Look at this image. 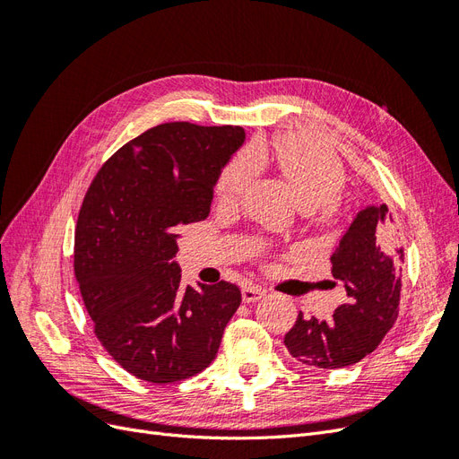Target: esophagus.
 I'll use <instances>...</instances> for the list:
<instances>
[{"instance_id": "1", "label": "esophagus", "mask_w": 459, "mask_h": 459, "mask_svg": "<svg viewBox=\"0 0 459 459\" xmlns=\"http://www.w3.org/2000/svg\"><path fill=\"white\" fill-rule=\"evenodd\" d=\"M241 295H243V302H256V300L266 297V289H262V287H258V285L248 283V285L243 287Z\"/></svg>"}]
</instances>
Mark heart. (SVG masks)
I'll return each instance as SVG.
<instances>
[{"label": "heart", "mask_w": 459, "mask_h": 459, "mask_svg": "<svg viewBox=\"0 0 459 459\" xmlns=\"http://www.w3.org/2000/svg\"><path fill=\"white\" fill-rule=\"evenodd\" d=\"M277 166L295 193L304 212H316L319 221L331 224L337 216V199L344 187V169L333 152L307 135H283L275 143ZM260 172L255 149H243L220 170L216 193L224 203L239 201Z\"/></svg>", "instance_id": "1"}]
</instances>
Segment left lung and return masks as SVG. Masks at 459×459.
Wrapping results in <instances>:
<instances>
[{
    "label": "left lung",
    "instance_id": "left-lung-1",
    "mask_svg": "<svg viewBox=\"0 0 459 459\" xmlns=\"http://www.w3.org/2000/svg\"><path fill=\"white\" fill-rule=\"evenodd\" d=\"M402 262L386 204L359 211L331 255V273L349 300L329 319L300 312L283 341L289 354L308 368L339 369L377 349L398 317Z\"/></svg>",
    "mask_w": 459,
    "mask_h": 459
}]
</instances>
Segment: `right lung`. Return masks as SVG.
<instances>
[{"mask_svg": "<svg viewBox=\"0 0 459 459\" xmlns=\"http://www.w3.org/2000/svg\"><path fill=\"white\" fill-rule=\"evenodd\" d=\"M241 126L166 122L110 157L82 203L74 273L93 331L128 373L184 381L212 364L241 304L238 285L184 287L178 230L211 212Z\"/></svg>", "mask_w": 459, "mask_h": 459, "instance_id": "add662e5", "label": "right lung"}]
</instances>
